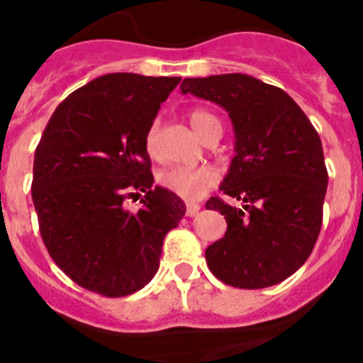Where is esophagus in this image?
Listing matches in <instances>:
<instances>
[{"label": "esophagus", "mask_w": 363, "mask_h": 363, "mask_svg": "<svg viewBox=\"0 0 363 363\" xmlns=\"http://www.w3.org/2000/svg\"><path fill=\"white\" fill-rule=\"evenodd\" d=\"M199 205L198 203H187V211H185V214L189 216V218H192V216H196L199 212Z\"/></svg>", "instance_id": "34e87169"}]
</instances>
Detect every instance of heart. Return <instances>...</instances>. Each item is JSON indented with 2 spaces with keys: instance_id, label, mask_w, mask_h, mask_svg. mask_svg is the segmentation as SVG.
<instances>
[{
  "instance_id": "obj_1",
  "label": "heart",
  "mask_w": 363,
  "mask_h": 363,
  "mask_svg": "<svg viewBox=\"0 0 363 363\" xmlns=\"http://www.w3.org/2000/svg\"><path fill=\"white\" fill-rule=\"evenodd\" d=\"M189 122L201 140H207L212 133H221V122L216 115L205 109H192L189 113ZM145 152L155 158L158 155V122H152L144 136ZM156 182L162 189L179 196V198L192 201L198 199L216 185L218 172L211 165H172L162 169L156 176Z\"/></svg>"
}]
</instances>
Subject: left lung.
<instances>
[{
	"label": "left lung",
	"instance_id": "1",
	"mask_svg": "<svg viewBox=\"0 0 363 363\" xmlns=\"http://www.w3.org/2000/svg\"><path fill=\"white\" fill-rule=\"evenodd\" d=\"M182 93L219 104L235 133V156L223 194L205 207L227 219L225 238L205 259L221 282L242 290L279 284L313 252L322 227L328 169L318 133L281 88L245 73L185 79Z\"/></svg>",
	"mask_w": 363,
	"mask_h": 363
}]
</instances>
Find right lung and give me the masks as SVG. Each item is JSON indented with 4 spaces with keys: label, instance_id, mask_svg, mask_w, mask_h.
Returning a JSON list of instances; mask_svg holds the SVG:
<instances>
[{
    "label": "right lung",
    "instance_id": "1",
    "mask_svg": "<svg viewBox=\"0 0 363 363\" xmlns=\"http://www.w3.org/2000/svg\"><path fill=\"white\" fill-rule=\"evenodd\" d=\"M182 77L108 73L75 89L50 116L34 156L32 199L50 257L104 297L142 290L160 266L184 201L152 187L144 136ZM145 192L143 208L123 201ZM140 197V195H138Z\"/></svg>",
    "mask_w": 363,
    "mask_h": 363
}]
</instances>
